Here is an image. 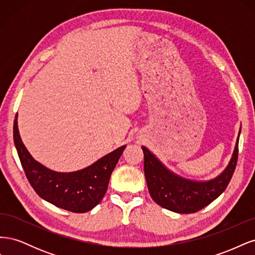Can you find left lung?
<instances>
[{"instance_id": "8db88e82", "label": "left lung", "mask_w": 255, "mask_h": 255, "mask_svg": "<svg viewBox=\"0 0 255 255\" xmlns=\"http://www.w3.org/2000/svg\"><path fill=\"white\" fill-rule=\"evenodd\" d=\"M241 134V130H239ZM238 140L229 166L218 177L208 182H191L168 170L153 154L142 146L144 175L151 198L161 207L180 214L202 210L226 190L235 171L238 158Z\"/></svg>"}]
</instances>
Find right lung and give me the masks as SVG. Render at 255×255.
Returning <instances> with one entry per match:
<instances>
[{"label":"right lung","instance_id":"right-lung-1","mask_svg":"<svg viewBox=\"0 0 255 255\" xmlns=\"http://www.w3.org/2000/svg\"><path fill=\"white\" fill-rule=\"evenodd\" d=\"M13 141L23 170L38 196L72 213H86L100 203L109 187L111 174L126 149L122 145L83 170L60 173L45 168L30 156L19 135L17 116L13 121Z\"/></svg>","mask_w":255,"mask_h":255}]
</instances>
